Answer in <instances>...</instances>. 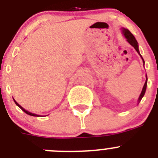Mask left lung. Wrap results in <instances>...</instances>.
Returning <instances> with one entry per match:
<instances>
[{"label": "left lung", "instance_id": "obj_1", "mask_svg": "<svg viewBox=\"0 0 158 158\" xmlns=\"http://www.w3.org/2000/svg\"><path fill=\"white\" fill-rule=\"evenodd\" d=\"M123 31L124 36L126 37V39H127V40L128 43H129L132 46V47H135V49L136 50L137 52L140 54V53H139V45H138V42H137V40H135V36L131 34V32L128 29H125V28L123 29ZM140 56H141V54H140ZM141 58H142V57L141 56ZM142 60H143V58H142ZM143 63H145L144 60H143ZM146 85H147V77H146V82H145L144 86H143V89H142V93H141L140 96H139V102L141 101V100L142 99L143 96L145 95V93H146Z\"/></svg>", "mask_w": 158, "mask_h": 158}]
</instances>
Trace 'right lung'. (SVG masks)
<instances>
[{"instance_id":"add662e5","label":"right lung","mask_w":158,"mask_h":158,"mask_svg":"<svg viewBox=\"0 0 158 158\" xmlns=\"http://www.w3.org/2000/svg\"><path fill=\"white\" fill-rule=\"evenodd\" d=\"M13 100H14V99H13ZM14 101H15V103H16V105H17L18 107H20V109H21L22 111H24V112L26 113V114H27V115H32V116H37V115H35V114H33V113H31V112H29V111H26V110H25V109H23V107H22L21 106L19 105V104H18L17 102H16V100H14Z\"/></svg>"}]
</instances>
